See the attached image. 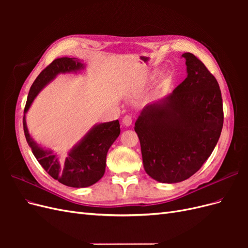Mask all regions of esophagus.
I'll use <instances>...</instances> for the list:
<instances>
[{"label":"esophagus","instance_id":"34e87169","mask_svg":"<svg viewBox=\"0 0 248 248\" xmlns=\"http://www.w3.org/2000/svg\"><path fill=\"white\" fill-rule=\"evenodd\" d=\"M132 117L129 116V115H126L123 120H122V123L125 125V126H130L132 124Z\"/></svg>","mask_w":248,"mask_h":248}]
</instances>
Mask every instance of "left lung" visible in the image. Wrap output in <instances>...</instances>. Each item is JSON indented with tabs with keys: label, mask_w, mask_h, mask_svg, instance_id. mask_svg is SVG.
I'll return each mask as SVG.
<instances>
[{
	"label": "left lung",
	"mask_w": 248,
	"mask_h": 248,
	"mask_svg": "<svg viewBox=\"0 0 248 248\" xmlns=\"http://www.w3.org/2000/svg\"><path fill=\"white\" fill-rule=\"evenodd\" d=\"M182 57L187 78L166 98L142 109L134 127L145 170L162 183L196 174L213 152L223 125L218 82L196 56Z\"/></svg>",
	"instance_id": "left-lung-1"
}]
</instances>
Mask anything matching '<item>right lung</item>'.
Returning <instances> with one entry per match:
<instances>
[{
	"mask_svg": "<svg viewBox=\"0 0 248 248\" xmlns=\"http://www.w3.org/2000/svg\"><path fill=\"white\" fill-rule=\"evenodd\" d=\"M84 66L77 58L63 57L52 61L44 68L30 89L25 112L29 109L36 95L59 73L77 71ZM25 137L36 159L49 176L60 183L70 187H88L102 178L106 171L107 154L109 147L120 134L118 120L95 126L65 159H59L51 151L42 149L29 134L24 116Z\"/></svg>",
	"mask_w": 248,
	"mask_h": 248,
	"instance_id": "add662e5",
	"label": "right lung"
}]
</instances>
